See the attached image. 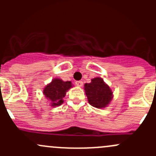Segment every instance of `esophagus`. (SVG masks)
I'll use <instances>...</instances> for the list:
<instances>
[{
  "label": "esophagus",
  "instance_id": "obj_1",
  "mask_svg": "<svg viewBox=\"0 0 156 156\" xmlns=\"http://www.w3.org/2000/svg\"><path fill=\"white\" fill-rule=\"evenodd\" d=\"M75 84H76L77 86H78V87H82L83 81H77L76 82H75Z\"/></svg>",
  "mask_w": 156,
  "mask_h": 156
}]
</instances>
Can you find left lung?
Instances as JSON below:
<instances>
[{
    "mask_svg": "<svg viewBox=\"0 0 156 156\" xmlns=\"http://www.w3.org/2000/svg\"><path fill=\"white\" fill-rule=\"evenodd\" d=\"M88 103L98 108H105L112 100V91L101 78H94L84 84Z\"/></svg>",
    "mask_w": 156,
    "mask_h": 156,
    "instance_id": "left-lung-1",
    "label": "left lung"
}]
</instances>
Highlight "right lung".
I'll list each match as a JSON object with an SVG mask.
<instances>
[{
    "mask_svg": "<svg viewBox=\"0 0 156 156\" xmlns=\"http://www.w3.org/2000/svg\"><path fill=\"white\" fill-rule=\"evenodd\" d=\"M71 87H72L71 81L54 78L44 87L43 94L50 102V106H58L63 103V98Z\"/></svg>",
    "mask_w": 156,
    "mask_h": 156,
    "instance_id": "1",
    "label": "right lung"
}]
</instances>
